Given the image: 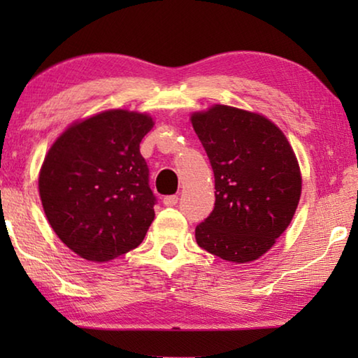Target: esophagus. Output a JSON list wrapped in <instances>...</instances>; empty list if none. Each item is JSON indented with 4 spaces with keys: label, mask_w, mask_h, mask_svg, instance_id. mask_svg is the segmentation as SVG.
<instances>
[{
    "label": "esophagus",
    "mask_w": 358,
    "mask_h": 358,
    "mask_svg": "<svg viewBox=\"0 0 358 358\" xmlns=\"http://www.w3.org/2000/svg\"><path fill=\"white\" fill-rule=\"evenodd\" d=\"M162 202H164L166 207H173V205L178 203V196H175V194H172V196H166L162 199Z\"/></svg>",
    "instance_id": "esophagus-1"
}]
</instances>
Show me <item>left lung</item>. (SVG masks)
Instances as JSON below:
<instances>
[{
    "label": "left lung",
    "instance_id": "obj_1",
    "mask_svg": "<svg viewBox=\"0 0 358 358\" xmlns=\"http://www.w3.org/2000/svg\"><path fill=\"white\" fill-rule=\"evenodd\" d=\"M215 173V208L196 227L202 250L229 262L259 259L292 221L301 194L294 150L265 117L215 106L191 117Z\"/></svg>",
    "mask_w": 358,
    "mask_h": 358
}]
</instances>
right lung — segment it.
I'll use <instances>...</instances> for the list:
<instances>
[{
    "mask_svg": "<svg viewBox=\"0 0 358 358\" xmlns=\"http://www.w3.org/2000/svg\"><path fill=\"white\" fill-rule=\"evenodd\" d=\"M148 115L108 110L63 132L39 175L45 216L78 256L107 262L142 243L155 220L156 196L141 142Z\"/></svg>",
    "mask_w": 358,
    "mask_h": 358,
    "instance_id": "1",
    "label": "right lung"
}]
</instances>
